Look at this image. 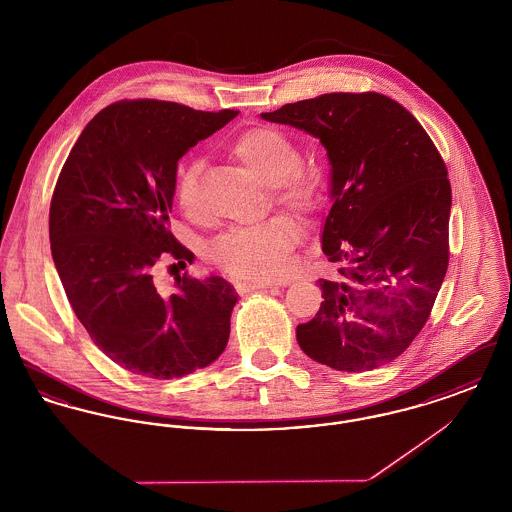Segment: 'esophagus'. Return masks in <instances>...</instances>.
I'll return each instance as SVG.
<instances>
[{
  "label": "esophagus",
  "instance_id": "obj_1",
  "mask_svg": "<svg viewBox=\"0 0 512 512\" xmlns=\"http://www.w3.org/2000/svg\"><path fill=\"white\" fill-rule=\"evenodd\" d=\"M234 286L240 293L259 292V290L270 288V284H265V282H236Z\"/></svg>",
  "mask_w": 512,
  "mask_h": 512
}]
</instances>
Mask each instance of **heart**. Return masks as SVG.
<instances>
[{"mask_svg":"<svg viewBox=\"0 0 512 512\" xmlns=\"http://www.w3.org/2000/svg\"><path fill=\"white\" fill-rule=\"evenodd\" d=\"M228 153L257 180L272 188V201L295 215H307L317 205V184L301 171V149L274 126H255L228 144ZM197 163H184L176 176V197L192 211L197 192ZM297 228L284 217L234 228L209 245V259L240 280H274L288 272Z\"/></svg>","mask_w":512,"mask_h":512,"instance_id":"obj_1","label":"heart"}]
</instances>
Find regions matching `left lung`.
Segmentation results:
<instances>
[{
  "label": "left lung",
  "instance_id": "1",
  "mask_svg": "<svg viewBox=\"0 0 512 512\" xmlns=\"http://www.w3.org/2000/svg\"><path fill=\"white\" fill-rule=\"evenodd\" d=\"M315 136L330 161L332 207L322 303L299 324L313 361L343 372L391 363L430 317L449 263L451 184L426 130L397 101L324 94L261 113Z\"/></svg>",
  "mask_w": 512,
  "mask_h": 512
}]
</instances>
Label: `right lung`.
Segmentation results:
<instances>
[{"label": "right lung", "mask_w": 512, "mask_h": 512, "mask_svg": "<svg viewBox=\"0 0 512 512\" xmlns=\"http://www.w3.org/2000/svg\"><path fill=\"white\" fill-rule=\"evenodd\" d=\"M236 115L119 101L86 124L59 174L49 207L53 263L90 338L130 372L182 378L228 343L234 286L178 274L167 293L155 267L167 255L184 267L194 259L169 230L178 161Z\"/></svg>", "instance_id": "1"}]
</instances>
